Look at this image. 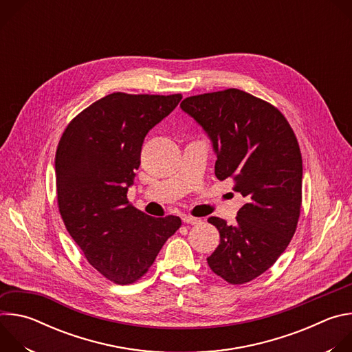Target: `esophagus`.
<instances>
[{
  "mask_svg": "<svg viewBox=\"0 0 352 352\" xmlns=\"http://www.w3.org/2000/svg\"><path fill=\"white\" fill-rule=\"evenodd\" d=\"M182 221L185 223V224H197V223H200V220L199 219H196V217H192V216H182Z\"/></svg>",
  "mask_w": 352,
  "mask_h": 352,
  "instance_id": "1",
  "label": "esophagus"
}]
</instances>
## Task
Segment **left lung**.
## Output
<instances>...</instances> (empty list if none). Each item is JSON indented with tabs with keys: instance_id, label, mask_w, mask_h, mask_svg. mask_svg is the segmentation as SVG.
<instances>
[{
	"instance_id": "1",
	"label": "left lung",
	"mask_w": 352,
	"mask_h": 352,
	"mask_svg": "<svg viewBox=\"0 0 352 352\" xmlns=\"http://www.w3.org/2000/svg\"><path fill=\"white\" fill-rule=\"evenodd\" d=\"M181 109L205 129L217 156L214 174L245 197L235 224L209 217L220 243L213 273L245 284L270 269L295 234L302 204V157L285 117L239 89L186 97Z\"/></svg>"
}]
</instances>
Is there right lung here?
I'll return each mask as SVG.
<instances>
[{
    "mask_svg": "<svg viewBox=\"0 0 352 352\" xmlns=\"http://www.w3.org/2000/svg\"><path fill=\"white\" fill-rule=\"evenodd\" d=\"M181 98L111 93L78 114L60 139V214L87 262L116 284H132L146 274L181 227L179 217L147 216L126 197L140 166L144 136Z\"/></svg>",
    "mask_w": 352,
    "mask_h": 352,
    "instance_id": "1",
    "label": "right lung"
}]
</instances>
